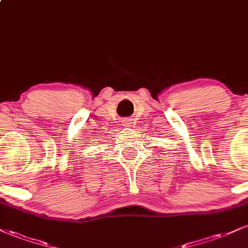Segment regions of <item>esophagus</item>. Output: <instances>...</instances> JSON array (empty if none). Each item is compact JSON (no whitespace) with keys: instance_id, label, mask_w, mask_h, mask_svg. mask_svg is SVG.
I'll return each mask as SVG.
<instances>
[{"instance_id":"1","label":"esophagus","mask_w":248,"mask_h":248,"mask_svg":"<svg viewBox=\"0 0 248 248\" xmlns=\"http://www.w3.org/2000/svg\"><path fill=\"white\" fill-rule=\"evenodd\" d=\"M122 122V126H124V127H130V126H132V124H133V120H132V119H124V120H122L121 121Z\"/></svg>"}]
</instances>
